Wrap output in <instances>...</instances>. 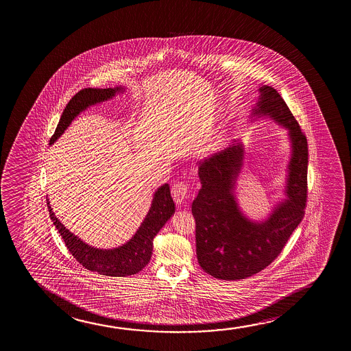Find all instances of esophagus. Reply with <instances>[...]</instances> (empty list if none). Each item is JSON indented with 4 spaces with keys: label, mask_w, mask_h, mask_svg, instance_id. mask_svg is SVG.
Returning <instances> with one entry per match:
<instances>
[{
    "label": "esophagus",
    "mask_w": 351,
    "mask_h": 351,
    "mask_svg": "<svg viewBox=\"0 0 351 351\" xmlns=\"http://www.w3.org/2000/svg\"><path fill=\"white\" fill-rule=\"evenodd\" d=\"M171 193H173V200L176 202V205H182L188 197L187 184L183 182L173 184V188H171Z\"/></svg>",
    "instance_id": "obj_1"
}]
</instances>
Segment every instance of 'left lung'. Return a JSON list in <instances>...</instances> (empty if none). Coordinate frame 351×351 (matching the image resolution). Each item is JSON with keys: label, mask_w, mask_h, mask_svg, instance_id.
Returning a JSON list of instances; mask_svg holds the SVG:
<instances>
[{"label": "left lung", "mask_w": 351, "mask_h": 351, "mask_svg": "<svg viewBox=\"0 0 351 351\" xmlns=\"http://www.w3.org/2000/svg\"><path fill=\"white\" fill-rule=\"evenodd\" d=\"M259 92L252 117H269L288 130L291 156L285 199L263 221L242 212L235 192L245 158L240 140L199 164L202 188L192 204L197 263L206 274L224 280L245 279L269 266L302 221L307 202V139L274 87L264 85Z\"/></svg>", "instance_id": "left-lung-1"}]
</instances>
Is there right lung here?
Here are the masks:
<instances>
[{
    "label": "right lung",
    "instance_id": "add662e5",
    "mask_svg": "<svg viewBox=\"0 0 351 351\" xmlns=\"http://www.w3.org/2000/svg\"><path fill=\"white\" fill-rule=\"evenodd\" d=\"M123 87L119 86L114 88H84L77 92L64 108L58 128L50 139V145H53L63 134L68 125L72 123V121L82 111L101 101L111 99L116 96V93L123 92ZM47 200L50 218L60 235L62 236L71 254L85 269L110 277H125L138 274L144 269L149 264L152 255L154 236L158 234L159 230L175 213V204L170 195V187L168 183H165L154 192L149 212L132 239L127 241L125 245H119L116 248L103 250L87 245L80 237L68 230L58 217L55 216L49 199Z\"/></svg>",
    "mask_w": 351,
    "mask_h": 351
}]
</instances>
